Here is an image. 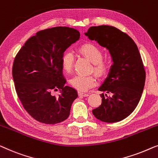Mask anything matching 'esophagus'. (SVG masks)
Returning <instances> with one entry per match:
<instances>
[{"instance_id": "1", "label": "esophagus", "mask_w": 158, "mask_h": 158, "mask_svg": "<svg viewBox=\"0 0 158 158\" xmlns=\"http://www.w3.org/2000/svg\"><path fill=\"white\" fill-rule=\"evenodd\" d=\"M78 94L80 97H88L89 96V94H87V93H84L82 92H78Z\"/></svg>"}]
</instances>
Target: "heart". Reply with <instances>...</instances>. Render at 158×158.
Returning a JSON list of instances; mask_svg holds the SVG:
<instances>
[{
  "instance_id": "1",
  "label": "heart",
  "mask_w": 158,
  "mask_h": 158,
  "mask_svg": "<svg viewBox=\"0 0 158 158\" xmlns=\"http://www.w3.org/2000/svg\"><path fill=\"white\" fill-rule=\"evenodd\" d=\"M79 52L93 63V70L99 77H104L110 70V63L102 59V52L98 46L93 44L87 43L81 45L79 48ZM74 58L69 51H67L61 57V66L64 71L69 73L73 68ZM70 84L73 87L79 91H86L97 84L96 77L91 76L77 75L70 80Z\"/></svg>"
}]
</instances>
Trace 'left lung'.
Here are the masks:
<instances>
[{"label": "left lung", "mask_w": 158, "mask_h": 158, "mask_svg": "<svg viewBox=\"0 0 158 158\" xmlns=\"http://www.w3.org/2000/svg\"><path fill=\"white\" fill-rule=\"evenodd\" d=\"M84 34L106 48L112 61L99 87L102 104L92 110L93 114L104 123L123 120L136 108L145 86V71L138 48L132 38L114 26H92Z\"/></svg>", "instance_id": "1"}]
</instances>
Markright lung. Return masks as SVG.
Instances as JSON below:
<instances>
[{"label": "right lung", "instance_id": "add662e5", "mask_svg": "<svg viewBox=\"0 0 158 158\" xmlns=\"http://www.w3.org/2000/svg\"><path fill=\"white\" fill-rule=\"evenodd\" d=\"M78 31L54 27L40 31L27 40L14 59L12 69L18 97L35 120L54 124L69 116L77 90L65 86L61 57L67 48L78 41ZM59 89V98L50 94Z\"/></svg>", "mask_w": 158, "mask_h": 158}]
</instances>
